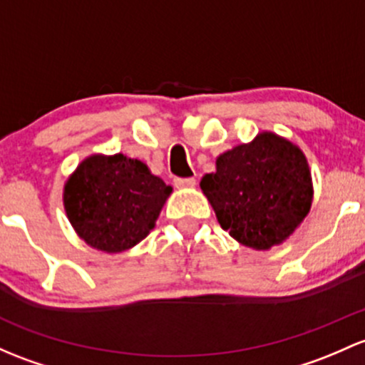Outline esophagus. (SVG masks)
I'll list each match as a JSON object with an SVG mask.
<instances>
[{"label":"esophagus","mask_w":365,"mask_h":365,"mask_svg":"<svg viewBox=\"0 0 365 365\" xmlns=\"http://www.w3.org/2000/svg\"><path fill=\"white\" fill-rule=\"evenodd\" d=\"M195 185V178H175V187L178 189H192Z\"/></svg>","instance_id":"esophagus-1"}]
</instances>
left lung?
Listing matches in <instances>:
<instances>
[{"instance_id":"obj_1","label":"left lung","mask_w":365,"mask_h":365,"mask_svg":"<svg viewBox=\"0 0 365 365\" xmlns=\"http://www.w3.org/2000/svg\"><path fill=\"white\" fill-rule=\"evenodd\" d=\"M222 229L255 250L283 243L309 213L313 183L308 160L297 145L274 133L217 159V171L201 180Z\"/></svg>"}]
</instances>
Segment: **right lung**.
Masks as SVG:
<instances>
[{
  "mask_svg": "<svg viewBox=\"0 0 365 365\" xmlns=\"http://www.w3.org/2000/svg\"><path fill=\"white\" fill-rule=\"evenodd\" d=\"M171 190L141 160L94 153L68 178L63 201L68 220L87 245L117 253L147 237Z\"/></svg>",
  "mask_w": 365,
  "mask_h": 365,
  "instance_id": "add662e5",
  "label": "right lung"
}]
</instances>
